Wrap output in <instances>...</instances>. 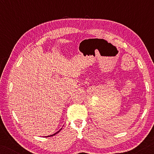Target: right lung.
I'll return each instance as SVG.
<instances>
[{
	"mask_svg": "<svg viewBox=\"0 0 154 154\" xmlns=\"http://www.w3.org/2000/svg\"><path fill=\"white\" fill-rule=\"evenodd\" d=\"M60 132V131H58L57 132H56V133H54V134H52V135H50V136H47V137H51V136H53V135H54V134H56L57 133H58V132Z\"/></svg>",
	"mask_w": 154,
	"mask_h": 154,
	"instance_id": "right-lung-1",
	"label": "right lung"
}]
</instances>
